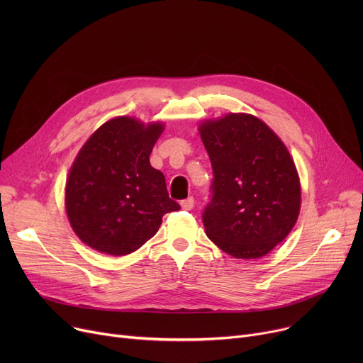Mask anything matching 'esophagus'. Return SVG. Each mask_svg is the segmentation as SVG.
I'll return each instance as SVG.
<instances>
[{
  "label": "esophagus",
  "mask_w": 363,
  "mask_h": 363,
  "mask_svg": "<svg viewBox=\"0 0 363 363\" xmlns=\"http://www.w3.org/2000/svg\"><path fill=\"white\" fill-rule=\"evenodd\" d=\"M181 206H182L184 211H191V208L194 207V199L193 197H188V199L182 200Z\"/></svg>",
  "instance_id": "1"
}]
</instances>
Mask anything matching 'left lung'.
<instances>
[{
    "mask_svg": "<svg viewBox=\"0 0 363 363\" xmlns=\"http://www.w3.org/2000/svg\"><path fill=\"white\" fill-rule=\"evenodd\" d=\"M213 169L207 237L237 259H259L290 234L300 181L287 147L256 116L230 113L199 126Z\"/></svg>",
    "mask_w": 363,
    "mask_h": 363,
    "instance_id": "1",
    "label": "left lung"
}]
</instances>
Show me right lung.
I'll list each match as a JSON object with an SVG mask.
<instances>
[{
    "label": "right lung",
    "instance_id": "1",
    "mask_svg": "<svg viewBox=\"0 0 363 363\" xmlns=\"http://www.w3.org/2000/svg\"><path fill=\"white\" fill-rule=\"evenodd\" d=\"M163 123L114 118L95 130L76 156L66 182V212L91 249L125 256L155 235L163 215L179 211L150 155Z\"/></svg>",
    "mask_w": 363,
    "mask_h": 363
}]
</instances>
